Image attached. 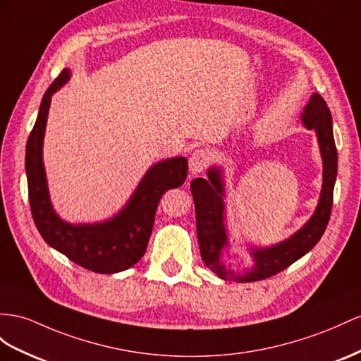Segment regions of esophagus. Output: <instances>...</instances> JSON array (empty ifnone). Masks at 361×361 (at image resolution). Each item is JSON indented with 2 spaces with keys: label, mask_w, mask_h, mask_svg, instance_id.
Segmentation results:
<instances>
[{
  "label": "esophagus",
  "mask_w": 361,
  "mask_h": 361,
  "mask_svg": "<svg viewBox=\"0 0 361 361\" xmlns=\"http://www.w3.org/2000/svg\"><path fill=\"white\" fill-rule=\"evenodd\" d=\"M212 160V154L207 149H197L189 159V169L195 175L204 171Z\"/></svg>",
  "instance_id": "34e87169"
}]
</instances>
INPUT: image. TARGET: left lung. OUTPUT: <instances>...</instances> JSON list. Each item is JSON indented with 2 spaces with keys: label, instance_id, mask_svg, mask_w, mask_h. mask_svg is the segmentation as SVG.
I'll return each mask as SVG.
<instances>
[{
  "label": "left lung",
  "instance_id": "obj_1",
  "mask_svg": "<svg viewBox=\"0 0 361 361\" xmlns=\"http://www.w3.org/2000/svg\"><path fill=\"white\" fill-rule=\"evenodd\" d=\"M305 128L317 134L323 160V184L320 200L314 215L300 230L285 241L264 248H252L255 265L244 274L235 273L223 264V248L228 247L224 224V180L221 169L212 168L209 180L195 178L190 183L197 214V235L201 257L209 269L224 281L256 282L271 277L294 264L316 245L326 230L332 209V193L337 177V147L332 134V117L326 102L317 92L311 96L302 113Z\"/></svg>",
  "mask_w": 361,
  "mask_h": 361
}]
</instances>
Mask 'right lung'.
<instances>
[{"label": "right lung", "instance_id": "1", "mask_svg": "<svg viewBox=\"0 0 361 361\" xmlns=\"http://www.w3.org/2000/svg\"><path fill=\"white\" fill-rule=\"evenodd\" d=\"M70 75V70H62L45 91L38 118L27 140L25 172L32 216L44 241L70 261L90 271L113 274L142 259L152 233L160 198L166 190L181 186L188 177L189 166L184 157L155 163L138 183L128 204L105 223L70 224L61 219L49 195L42 145L51 96L67 84Z\"/></svg>", "mask_w": 361, "mask_h": 361}]
</instances>
